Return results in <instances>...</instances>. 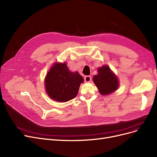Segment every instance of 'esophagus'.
Masks as SVG:
<instances>
[{"label": "esophagus", "mask_w": 157, "mask_h": 157, "mask_svg": "<svg viewBox=\"0 0 157 157\" xmlns=\"http://www.w3.org/2000/svg\"><path fill=\"white\" fill-rule=\"evenodd\" d=\"M84 80H85V82H87V83L90 82V81H91V77H90V75H86V76L84 78Z\"/></svg>", "instance_id": "34e87169"}]
</instances>
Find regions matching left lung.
<instances>
[{
  "mask_svg": "<svg viewBox=\"0 0 157 157\" xmlns=\"http://www.w3.org/2000/svg\"><path fill=\"white\" fill-rule=\"evenodd\" d=\"M93 82L102 95H108L119 87V80L107 65L98 68V74L94 75Z\"/></svg>",
  "mask_w": 157,
  "mask_h": 157,
  "instance_id": "left-lung-1",
  "label": "left lung"
}]
</instances>
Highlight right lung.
Segmentation results:
<instances>
[{
    "mask_svg": "<svg viewBox=\"0 0 157 157\" xmlns=\"http://www.w3.org/2000/svg\"><path fill=\"white\" fill-rule=\"evenodd\" d=\"M83 82L82 75L70 71L65 63H55L45 78V90L53 100L65 102L76 97Z\"/></svg>",
    "mask_w": 157,
    "mask_h": 157,
    "instance_id": "1",
    "label": "right lung"
}]
</instances>
